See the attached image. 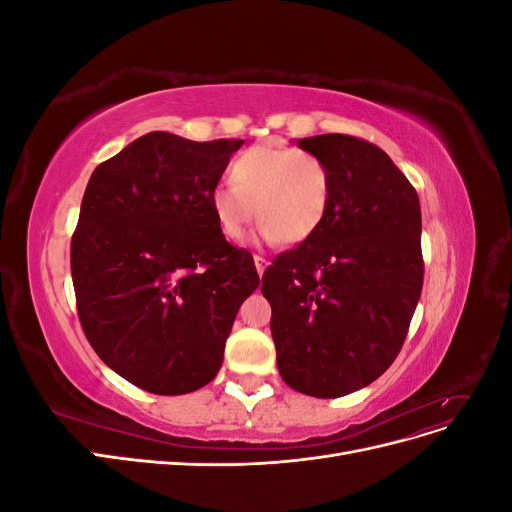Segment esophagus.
I'll return each instance as SVG.
<instances>
[{
    "label": "esophagus",
    "instance_id": "esophagus-1",
    "mask_svg": "<svg viewBox=\"0 0 512 512\" xmlns=\"http://www.w3.org/2000/svg\"><path fill=\"white\" fill-rule=\"evenodd\" d=\"M254 265H256L258 275H262V273H265V269L269 267V260L262 258V256H254Z\"/></svg>",
    "mask_w": 512,
    "mask_h": 512
}]
</instances>
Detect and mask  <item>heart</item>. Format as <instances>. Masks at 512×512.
Wrapping results in <instances>:
<instances>
[{"instance_id": "heart-1", "label": "heart", "mask_w": 512, "mask_h": 512, "mask_svg": "<svg viewBox=\"0 0 512 512\" xmlns=\"http://www.w3.org/2000/svg\"><path fill=\"white\" fill-rule=\"evenodd\" d=\"M228 177L232 185L213 188L209 207L230 241L241 239L256 215L262 239L299 245L329 211V166L309 151L277 145L247 149L232 160Z\"/></svg>"}]
</instances>
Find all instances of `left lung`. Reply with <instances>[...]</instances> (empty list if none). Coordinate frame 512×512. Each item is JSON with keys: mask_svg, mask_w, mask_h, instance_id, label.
<instances>
[{"mask_svg": "<svg viewBox=\"0 0 512 512\" xmlns=\"http://www.w3.org/2000/svg\"><path fill=\"white\" fill-rule=\"evenodd\" d=\"M331 173L312 237L262 275L277 369L290 389L342 397L380 378L406 342L423 290L421 205L374 143L348 134L299 138Z\"/></svg>", "mask_w": 512, "mask_h": 512, "instance_id": "1", "label": "left lung"}]
</instances>
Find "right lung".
I'll return each instance as SVG.
<instances>
[{"label":"right lung","instance_id":"obj_1","mask_svg":"<svg viewBox=\"0 0 512 512\" xmlns=\"http://www.w3.org/2000/svg\"><path fill=\"white\" fill-rule=\"evenodd\" d=\"M241 145L149 132L91 173L70 247L76 312L91 348L138 389L209 384L260 284L252 254L226 241L209 207Z\"/></svg>","mask_w":512,"mask_h":512}]
</instances>
